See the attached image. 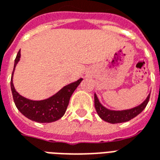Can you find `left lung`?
Instances as JSON below:
<instances>
[{"label":"left lung","instance_id":"8db88e82","mask_svg":"<svg viewBox=\"0 0 160 160\" xmlns=\"http://www.w3.org/2000/svg\"><path fill=\"white\" fill-rule=\"evenodd\" d=\"M149 98H150V95H148L147 99L142 104L133 109L125 110V111H111L104 107L98 99L97 95L94 94V105L98 115L103 120L110 123H119V122H128L138 116L146 108L147 104H148Z\"/></svg>","mask_w":160,"mask_h":160}]
</instances>
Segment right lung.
<instances>
[{"label":"right lung","mask_w":160,"mask_h":160,"mask_svg":"<svg viewBox=\"0 0 160 160\" xmlns=\"http://www.w3.org/2000/svg\"><path fill=\"white\" fill-rule=\"evenodd\" d=\"M19 58L20 50L18 52L14 60V67L11 78V90L17 109L26 118L37 122H52L60 119L65 114L70 98L83 79H80L73 83L65 86L57 93L44 100L34 101L27 99L16 92L12 83L13 72L17 63L19 61Z\"/></svg>","instance_id":"obj_1"}]
</instances>
